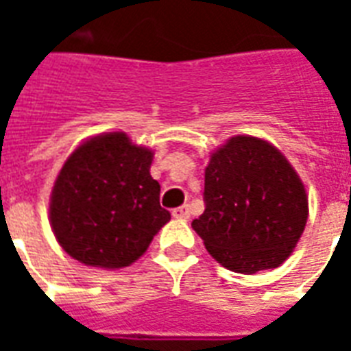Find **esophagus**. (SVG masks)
Returning <instances> with one entry per match:
<instances>
[{"mask_svg": "<svg viewBox=\"0 0 351 351\" xmlns=\"http://www.w3.org/2000/svg\"><path fill=\"white\" fill-rule=\"evenodd\" d=\"M173 216H175V218H180V220H186V218H190V208H188V205L173 208Z\"/></svg>", "mask_w": 351, "mask_h": 351, "instance_id": "1", "label": "esophagus"}]
</instances>
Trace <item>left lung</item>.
<instances>
[{"instance_id": "8db88e82", "label": "left lung", "mask_w": 351, "mask_h": 351, "mask_svg": "<svg viewBox=\"0 0 351 351\" xmlns=\"http://www.w3.org/2000/svg\"><path fill=\"white\" fill-rule=\"evenodd\" d=\"M205 213L191 221L226 269L254 274L276 269L299 243L308 197L293 167L261 138L239 135L210 156Z\"/></svg>"}]
</instances>
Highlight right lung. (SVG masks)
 I'll list each match as a JSON object with an SVG mask.
<instances>
[{"label": "right lung", "instance_id": "add662e5", "mask_svg": "<svg viewBox=\"0 0 351 351\" xmlns=\"http://www.w3.org/2000/svg\"><path fill=\"white\" fill-rule=\"evenodd\" d=\"M154 154L114 131L80 145L52 190L50 223L71 258L120 269L138 259L171 214L150 176Z\"/></svg>", "mask_w": 351, "mask_h": 351}]
</instances>
